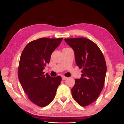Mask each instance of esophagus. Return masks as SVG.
<instances>
[{"label":"esophagus","mask_w":124,"mask_h":124,"mask_svg":"<svg viewBox=\"0 0 124 124\" xmlns=\"http://www.w3.org/2000/svg\"><path fill=\"white\" fill-rule=\"evenodd\" d=\"M67 78V77H64V76L62 77V80H66Z\"/></svg>","instance_id":"34e87169"}]
</instances>
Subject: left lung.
Returning <instances> with one entry per match:
<instances>
[{
	"instance_id": "left-lung-1",
	"label": "left lung",
	"mask_w": 124,
	"mask_h": 124,
	"mask_svg": "<svg viewBox=\"0 0 124 124\" xmlns=\"http://www.w3.org/2000/svg\"><path fill=\"white\" fill-rule=\"evenodd\" d=\"M74 51L76 63L82 69L81 77L75 79L71 94L79 105L88 106L99 97L103 87L107 72L105 59L98 46L84 38L65 39Z\"/></svg>"
}]
</instances>
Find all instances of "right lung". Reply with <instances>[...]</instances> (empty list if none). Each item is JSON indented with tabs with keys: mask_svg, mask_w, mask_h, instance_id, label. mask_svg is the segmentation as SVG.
<instances>
[{
	"mask_svg": "<svg viewBox=\"0 0 124 124\" xmlns=\"http://www.w3.org/2000/svg\"><path fill=\"white\" fill-rule=\"evenodd\" d=\"M63 38H41L30 42L20 58L18 76L21 85L30 101L44 107L53 101L62 78L51 77L43 70L49 63L51 54Z\"/></svg>",
	"mask_w": 124,
	"mask_h": 124,
	"instance_id": "add662e5",
	"label": "right lung"
}]
</instances>
